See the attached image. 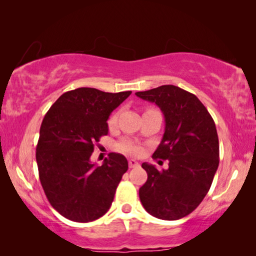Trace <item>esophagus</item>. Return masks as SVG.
<instances>
[{
  "label": "esophagus",
  "mask_w": 256,
  "mask_h": 256,
  "mask_svg": "<svg viewBox=\"0 0 256 256\" xmlns=\"http://www.w3.org/2000/svg\"><path fill=\"white\" fill-rule=\"evenodd\" d=\"M138 164H138V162H136V160H134V159H130V160H128V167H130V168L138 167Z\"/></svg>",
  "instance_id": "34e87169"
}]
</instances>
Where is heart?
Returning <instances> with one entry per match:
<instances>
[{
    "instance_id": "heart-1",
    "label": "heart",
    "mask_w": 256,
    "mask_h": 256,
    "mask_svg": "<svg viewBox=\"0 0 256 256\" xmlns=\"http://www.w3.org/2000/svg\"><path fill=\"white\" fill-rule=\"evenodd\" d=\"M118 112L116 114H112L110 120H108V126L110 128H114L118 122ZM118 149L122 152L128 154H134V156H140L142 154V146L138 144V142L131 140V138H124L118 144Z\"/></svg>"
}]
</instances>
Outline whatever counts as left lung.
Instances as JSON below:
<instances>
[{"label": "left lung", "instance_id": "8db88e82", "mask_svg": "<svg viewBox=\"0 0 256 256\" xmlns=\"http://www.w3.org/2000/svg\"><path fill=\"white\" fill-rule=\"evenodd\" d=\"M154 102L164 116V133L152 154L168 160V170L142 164L148 180L138 190L142 206L151 216L177 220L194 211L209 192L219 166L216 124L196 94L166 84L136 92Z\"/></svg>", "mask_w": 256, "mask_h": 256}]
</instances>
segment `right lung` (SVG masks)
I'll list each match as a JSON object with an SVG mask.
<instances>
[{"mask_svg": "<svg viewBox=\"0 0 256 256\" xmlns=\"http://www.w3.org/2000/svg\"><path fill=\"white\" fill-rule=\"evenodd\" d=\"M131 92L78 88L64 92L46 112L36 146L38 172L47 200L66 219L89 222L110 210L128 160L112 152L96 166L90 157L108 134L110 112Z\"/></svg>", "mask_w": 256, "mask_h": 256, "instance_id": "right-lung-1", "label": "right lung"}]
</instances>
